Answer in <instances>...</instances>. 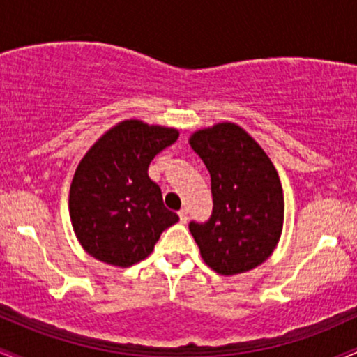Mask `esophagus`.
Instances as JSON below:
<instances>
[{
	"label": "esophagus",
	"instance_id": "1",
	"mask_svg": "<svg viewBox=\"0 0 357 357\" xmlns=\"http://www.w3.org/2000/svg\"><path fill=\"white\" fill-rule=\"evenodd\" d=\"M178 215H179V220H181V223H186L188 218H190V216H188V210H184V208L178 211Z\"/></svg>",
	"mask_w": 357,
	"mask_h": 357
}]
</instances>
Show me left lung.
I'll return each instance as SVG.
<instances>
[{"label":"left lung","mask_w":357,"mask_h":357,"mask_svg":"<svg viewBox=\"0 0 357 357\" xmlns=\"http://www.w3.org/2000/svg\"><path fill=\"white\" fill-rule=\"evenodd\" d=\"M190 146L211 176V218L190 223L204 264L220 275L258 267L272 255L284 227V191L275 166L233 122L196 130Z\"/></svg>","instance_id":"left-lung-1"}]
</instances>
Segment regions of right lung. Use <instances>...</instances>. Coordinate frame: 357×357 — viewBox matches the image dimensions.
<instances>
[{"label": "right lung", "instance_id": "add662e5", "mask_svg": "<svg viewBox=\"0 0 357 357\" xmlns=\"http://www.w3.org/2000/svg\"><path fill=\"white\" fill-rule=\"evenodd\" d=\"M178 137L173 127L127 119L110 127L82 158L68 210L77 240L90 257L130 267L144 260L161 233L179 220L147 174L154 155Z\"/></svg>", "mask_w": 357, "mask_h": 357}]
</instances>
